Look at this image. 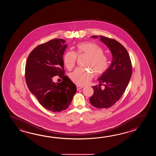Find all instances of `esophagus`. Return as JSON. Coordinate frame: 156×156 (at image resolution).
Instances as JSON below:
<instances>
[{"instance_id": "1", "label": "esophagus", "mask_w": 156, "mask_h": 156, "mask_svg": "<svg viewBox=\"0 0 156 156\" xmlns=\"http://www.w3.org/2000/svg\"><path fill=\"white\" fill-rule=\"evenodd\" d=\"M77 90H79L81 89L82 88H83V86H79V85H77L76 86Z\"/></svg>"}]
</instances>
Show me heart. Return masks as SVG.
Listing matches in <instances>:
<instances>
[{
	"mask_svg": "<svg viewBox=\"0 0 156 156\" xmlns=\"http://www.w3.org/2000/svg\"><path fill=\"white\" fill-rule=\"evenodd\" d=\"M76 54H85L89 56V58L86 65L92 67L98 74L104 73L109 67V60L103 54L102 48L96 43L85 42L77 44L76 53L69 51L65 54L63 62L68 70H71L75 66L76 61ZM93 76V70L80 67L76 69L70 75L73 83L79 85H83L89 83Z\"/></svg>",
	"mask_w": 156,
	"mask_h": 156,
	"instance_id": "b5f03b06",
	"label": "heart"
}]
</instances>
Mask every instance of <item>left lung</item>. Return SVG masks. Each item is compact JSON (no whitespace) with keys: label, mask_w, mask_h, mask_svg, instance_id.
<instances>
[{"label":"left lung","mask_w":156,"mask_h":156,"mask_svg":"<svg viewBox=\"0 0 156 156\" xmlns=\"http://www.w3.org/2000/svg\"><path fill=\"white\" fill-rule=\"evenodd\" d=\"M91 38H100L108 47L113 56L109 68L98 79L100 83L99 86H92L94 93L90 98L93 106L107 109L120 99L126 89L132 74L131 61L126 48L116 40L103 36H93ZM101 84L105 86L104 89L100 87Z\"/></svg>","instance_id":"left-lung-1"}]
</instances>
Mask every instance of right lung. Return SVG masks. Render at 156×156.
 <instances>
[{"label": "right lung", "mask_w": 156, "mask_h": 156, "mask_svg": "<svg viewBox=\"0 0 156 156\" xmlns=\"http://www.w3.org/2000/svg\"><path fill=\"white\" fill-rule=\"evenodd\" d=\"M62 39H54L36 47L26 65L27 85L40 104L55 113L67 109L76 92V86L65 75L63 55L67 47ZM58 75L63 80L53 82Z\"/></svg>", "instance_id": "1"}]
</instances>
